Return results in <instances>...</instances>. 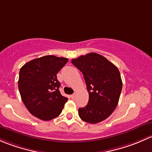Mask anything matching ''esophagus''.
<instances>
[{
    "instance_id": "1",
    "label": "esophagus",
    "mask_w": 152,
    "mask_h": 152,
    "mask_svg": "<svg viewBox=\"0 0 152 152\" xmlns=\"http://www.w3.org/2000/svg\"><path fill=\"white\" fill-rule=\"evenodd\" d=\"M70 97H71L72 99H75V94L71 95V96H70Z\"/></svg>"
}]
</instances>
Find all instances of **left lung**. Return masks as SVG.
<instances>
[{
	"label": "left lung",
	"mask_w": 152,
	"mask_h": 152,
	"mask_svg": "<svg viewBox=\"0 0 152 152\" xmlns=\"http://www.w3.org/2000/svg\"><path fill=\"white\" fill-rule=\"evenodd\" d=\"M83 73L89 94L88 102L78 109L83 121L90 124L106 119L118 104L122 89L119 70L101 55L91 53L72 60Z\"/></svg>",
	"instance_id": "1"
}]
</instances>
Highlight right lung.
Instances as JSON below:
<instances>
[{
  "mask_svg": "<svg viewBox=\"0 0 152 152\" xmlns=\"http://www.w3.org/2000/svg\"><path fill=\"white\" fill-rule=\"evenodd\" d=\"M68 58L45 56L34 59L20 70L18 88L26 108L43 121L58 116L67 99L59 91L57 74Z\"/></svg>",
  "mask_w": 152,
  "mask_h": 152,
  "instance_id": "right-lung-1",
  "label": "right lung"
}]
</instances>
